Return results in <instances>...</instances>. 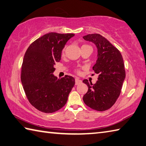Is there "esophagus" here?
<instances>
[{
	"label": "esophagus",
	"instance_id": "esophagus-1",
	"mask_svg": "<svg viewBox=\"0 0 146 146\" xmlns=\"http://www.w3.org/2000/svg\"><path fill=\"white\" fill-rule=\"evenodd\" d=\"M82 82V80H80L78 78H75V85H78Z\"/></svg>",
	"mask_w": 146,
	"mask_h": 146
}]
</instances>
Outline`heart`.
<instances>
[{
	"label": "heart",
	"mask_w": 146,
	"mask_h": 146,
	"mask_svg": "<svg viewBox=\"0 0 146 146\" xmlns=\"http://www.w3.org/2000/svg\"><path fill=\"white\" fill-rule=\"evenodd\" d=\"M89 46V45H87V44H85V45H83L82 46ZM64 52H65V48H64L62 49V55H64ZM75 71H76V73H80V70H79V69H76Z\"/></svg>",
	"instance_id": "obj_1"
}]
</instances>
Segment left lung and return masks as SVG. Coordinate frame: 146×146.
<instances>
[{"mask_svg": "<svg viewBox=\"0 0 146 146\" xmlns=\"http://www.w3.org/2000/svg\"><path fill=\"white\" fill-rule=\"evenodd\" d=\"M83 38L97 46L98 59L92 70L99 75L94 84L83 80L88 87L83 100L92 109L102 112L112 107L121 94L126 76L123 59L117 48L100 34H88Z\"/></svg>", "mask_w": 146, "mask_h": 146, "instance_id": "obj_1", "label": "left lung"}]
</instances>
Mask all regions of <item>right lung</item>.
Instances as JSON below:
<instances>
[{
	"label": "right lung",
	"mask_w": 146,
	"mask_h": 146,
	"mask_svg": "<svg viewBox=\"0 0 146 146\" xmlns=\"http://www.w3.org/2000/svg\"><path fill=\"white\" fill-rule=\"evenodd\" d=\"M74 34L50 33L34 41L26 51L21 81L31 104L44 113H53L66 105L75 84L73 76L57 79L53 75L62 50Z\"/></svg>",
	"instance_id": "obj_1"
}]
</instances>
